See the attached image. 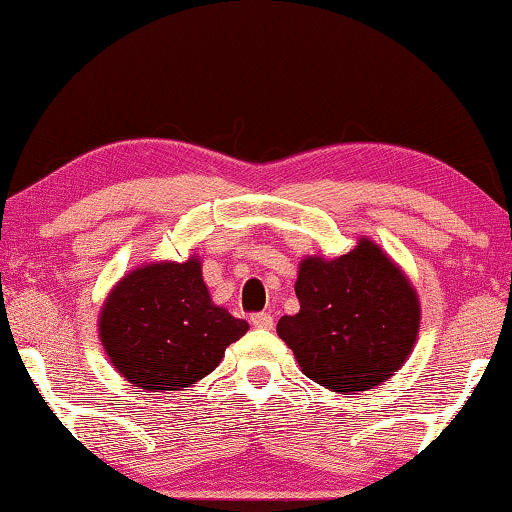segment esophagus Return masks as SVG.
<instances>
[{
    "mask_svg": "<svg viewBox=\"0 0 512 512\" xmlns=\"http://www.w3.org/2000/svg\"><path fill=\"white\" fill-rule=\"evenodd\" d=\"M250 325L257 327V329H273L271 311H259V314L250 316Z\"/></svg>",
    "mask_w": 512,
    "mask_h": 512,
    "instance_id": "obj_1",
    "label": "esophagus"
}]
</instances>
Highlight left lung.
I'll return each instance as SVG.
<instances>
[{
    "label": "left lung",
    "instance_id": "obj_1",
    "mask_svg": "<svg viewBox=\"0 0 512 512\" xmlns=\"http://www.w3.org/2000/svg\"><path fill=\"white\" fill-rule=\"evenodd\" d=\"M300 311L282 316L277 334L302 372L334 393L368 391L409 357L420 305L404 273L368 239L339 259H302Z\"/></svg>",
    "mask_w": 512,
    "mask_h": 512
}]
</instances>
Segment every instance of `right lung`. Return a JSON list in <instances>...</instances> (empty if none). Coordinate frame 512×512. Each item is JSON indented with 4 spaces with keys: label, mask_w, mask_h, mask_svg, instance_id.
<instances>
[{
    "label": "right lung",
    "mask_w": 512,
    "mask_h": 512,
    "mask_svg": "<svg viewBox=\"0 0 512 512\" xmlns=\"http://www.w3.org/2000/svg\"><path fill=\"white\" fill-rule=\"evenodd\" d=\"M246 332V320L214 305L194 257L135 268L112 289L99 318L112 366L153 393L187 391Z\"/></svg>",
    "instance_id": "1"
}]
</instances>
